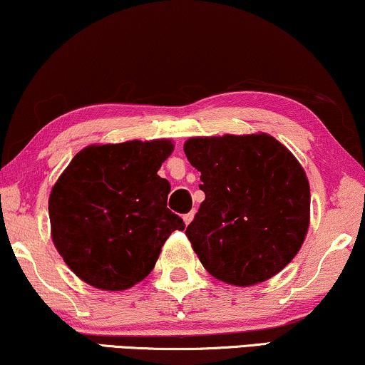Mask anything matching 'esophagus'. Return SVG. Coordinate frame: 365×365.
<instances>
[{
  "label": "esophagus",
  "mask_w": 365,
  "mask_h": 365,
  "mask_svg": "<svg viewBox=\"0 0 365 365\" xmlns=\"http://www.w3.org/2000/svg\"><path fill=\"white\" fill-rule=\"evenodd\" d=\"M192 219H194V212H187V214H184V216H182V221H184V224H186V226L192 221Z\"/></svg>",
  "instance_id": "1"
}]
</instances>
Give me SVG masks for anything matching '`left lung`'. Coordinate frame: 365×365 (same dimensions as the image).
I'll use <instances>...</instances> for the list:
<instances>
[{
	"label": "left lung",
	"instance_id": "left-lung-1",
	"mask_svg": "<svg viewBox=\"0 0 365 365\" xmlns=\"http://www.w3.org/2000/svg\"><path fill=\"white\" fill-rule=\"evenodd\" d=\"M184 153L201 173L206 199L186 236L219 281L256 286L296 257L311 221L301 163L266 133L189 138Z\"/></svg>",
	"mask_w": 365,
	"mask_h": 365
}]
</instances>
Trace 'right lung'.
<instances>
[{
    "label": "right lung",
    "mask_w": 365,
    "mask_h": 365,
    "mask_svg": "<svg viewBox=\"0 0 365 365\" xmlns=\"http://www.w3.org/2000/svg\"><path fill=\"white\" fill-rule=\"evenodd\" d=\"M169 139L91 144L71 159L48 201L51 239L89 286L124 291L154 269L182 219L168 209L171 184L158 176Z\"/></svg>",
    "instance_id": "add662e5"
}]
</instances>
